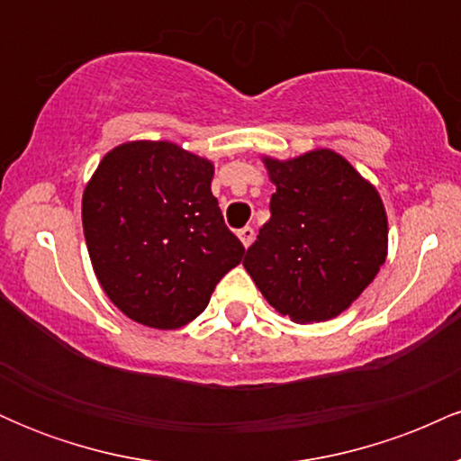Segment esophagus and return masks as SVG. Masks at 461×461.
Wrapping results in <instances>:
<instances>
[{
  "mask_svg": "<svg viewBox=\"0 0 461 461\" xmlns=\"http://www.w3.org/2000/svg\"><path fill=\"white\" fill-rule=\"evenodd\" d=\"M238 238H240L242 240V245L245 247H249L253 242V238H256V230H253V227H242V230H238Z\"/></svg>",
  "mask_w": 461,
  "mask_h": 461,
  "instance_id": "esophagus-1",
  "label": "esophagus"
}]
</instances>
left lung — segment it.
<instances>
[{"label": "left lung", "instance_id": "8db88e82", "mask_svg": "<svg viewBox=\"0 0 461 461\" xmlns=\"http://www.w3.org/2000/svg\"><path fill=\"white\" fill-rule=\"evenodd\" d=\"M277 190L245 268L264 299L294 322L340 314L385 262L388 219L377 190L330 149L264 160Z\"/></svg>", "mask_w": 461, "mask_h": 461}]
</instances>
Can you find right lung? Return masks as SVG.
Instances as JSON below:
<instances>
[{"instance_id":"right-lung-1","label":"right lung","mask_w":461,"mask_h":461,"mask_svg":"<svg viewBox=\"0 0 461 461\" xmlns=\"http://www.w3.org/2000/svg\"><path fill=\"white\" fill-rule=\"evenodd\" d=\"M212 162L173 142H125L99 162L82 199L95 275L110 301L156 330L197 319L240 264L212 194Z\"/></svg>"}]
</instances>
